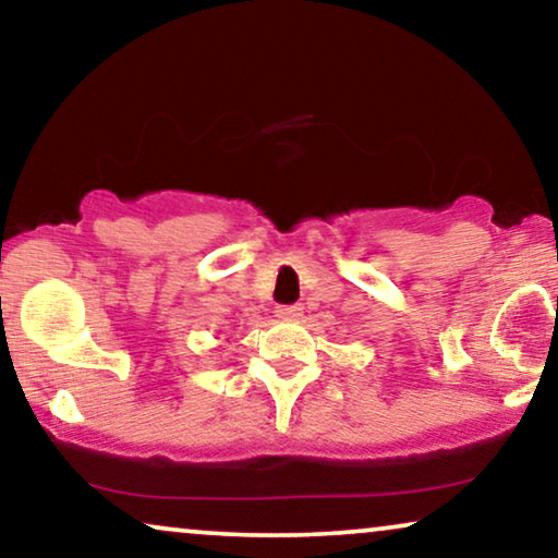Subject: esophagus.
<instances>
[{"mask_svg": "<svg viewBox=\"0 0 558 558\" xmlns=\"http://www.w3.org/2000/svg\"><path fill=\"white\" fill-rule=\"evenodd\" d=\"M277 317H281V319H300L302 317V307H300V304H281V307H277Z\"/></svg>", "mask_w": 558, "mask_h": 558, "instance_id": "1", "label": "esophagus"}]
</instances>
